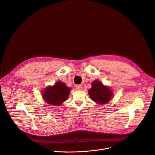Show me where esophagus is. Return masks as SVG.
<instances>
[{
    "mask_svg": "<svg viewBox=\"0 0 155 155\" xmlns=\"http://www.w3.org/2000/svg\"><path fill=\"white\" fill-rule=\"evenodd\" d=\"M76 89L78 90H81L82 89V86L81 85H78L76 86Z\"/></svg>",
    "mask_w": 155,
    "mask_h": 155,
    "instance_id": "esophagus-1",
    "label": "esophagus"
}]
</instances>
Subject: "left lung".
<instances>
[{
	"label": "left lung",
	"mask_w": 155,
	"mask_h": 155,
	"mask_svg": "<svg viewBox=\"0 0 155 155\" xmlns=\"http://www.w3.org/2000/svg\"><path fill=\"white\" fill-rule=\"evenodd\" d=\"M91 88L88 90L91 99L97 104H106L112 97V91L107 86H104L99 80L92 82Z\"/></svg>",
	"instance_id": "left-lung-1"
}]
</instances>
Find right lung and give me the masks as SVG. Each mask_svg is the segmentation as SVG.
<instances>
[{"label": "right lung", "instance_id": "1", "mask_svg": "<svg viewBox=\"0 0 155 155\" xmlns=\"http://www.w3.org/2000/svg\"><path fill=\"white\" fill-rule=\"evenodd\" d=\"M70 89L64 83L58 81L53 86H48L42 91V96L48 104L59 106L68 99Z\"/></svg>", "mask_w": 155, "mask_h": 155}]
</instances>
